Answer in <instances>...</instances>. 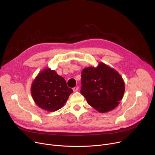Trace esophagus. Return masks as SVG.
Returning a JSON list of instances; mask_svg holds the SVG:
<instances>
[{
    "instance_id": "esophagus-1",
    "label": "esophagus",
    "mask_w": 155,
    "mask_h": 155,
    "mask_svg": "<svg viewBox=\"0 0 155 155\" xmlns=\"http://www.w3.org/2000/svg\"><path fill=\"white\" fill-rule=\"evenodd\" d=\"M78 87H74V88H73V92H77V91H78Z\"/></svg>"
}]
</instances>
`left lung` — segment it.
I'll list each match as a JSON object with an SVG mask.
<instances>
[{"label":"left lung","instance_id":"obj_1","mask_svg":"<svg viewBox=\"0 0 155 155\" xmlns=\"http://www.w3.org/2000/svg\"><path fill=\"white\" fill-rule=\"evenodd\" d=\"M81 93L88 105L101 113L115 109L124 94V82L119 73L104 63L82 71Z\"/></svg>","mask_w":155,"mask_h":155}]
</instances>
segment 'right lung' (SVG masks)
Returning a JSON list of instances; mask_svg holds the SVG:
<instances>
[{
    "label": "right lung",
    "mask_w": 155,
    "mask_h": 155,
    "mask_svg": "<svg viewBox=\"0 0 155 155\" xmlns=\"http://www.w3.org/2000/svg\"><path fill=\"white\" fill-rule=\"evenodd\" d=\"M31 92L38 107L54 112L63 107L73 91L68 87L64 78L54 70L45 68L35 78Z\"/></svg>",
    "instance_id": "1"
}]
</instances>
